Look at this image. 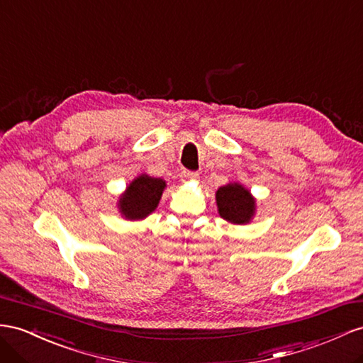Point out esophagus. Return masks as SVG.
I'll use <instances>...</instances> for the list:
<instances>
[{"instance_id": "esophagus-1", "label": "esophagus", "mask_w": 363, "mask_h": 363, "mask_svg": "<svg viewBox=\"0 0 363 363\" xmlns=\"http://www.w3.org/2000/svg\"><path fill=\"white\" fill-rule=\"evenodd\" d=\"M181 178H184V179H194V178H198V173L196 172H190V170H182Z\"/></svg>"}]
</instances>
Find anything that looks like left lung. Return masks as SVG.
Returning <instances> with one entry per match:
<instances>
[{
    "instance_id": "obj_1",
    "label": "left lung",
    "mask_w": 363,
    "mask_h": 363,
    "mask_svg": "<svg viewBox=\"0 0 363 363\" xmlns=\"http://www.w3.org/2000/svg\"><path fill=\"white\" fill-rule=\"evenodd\" d=\"M220 218L233 224H245L255 215V199L239 184H228L216 191Z\"/></svg>"
}]
</instances>
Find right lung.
<instances>
[{"mask_svg": "<svg viewBox=\"0 0 363 363\" xmlns=\"http://www.w3.org/2000/svg\"><path fill=\"white\" fill-rule=\"evenodd\" d=\"M165 182L161 178L141 174L127 187L119 199V210L127 219H143L157 207Z\"/></svg>", "mask_w": 363, "mask_h": 363, "instance_id": "add662e5", "label": "right lung"}]
</instances>
